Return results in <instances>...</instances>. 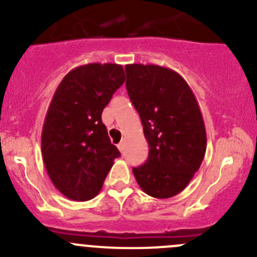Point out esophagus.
I'll use <instances>...</instances> for the list:
<instances>
[{
  "label": "esophagus",
  "instance_id": "34e87169",
  "mask_svg": "<svg viewBox=\"0 0 257 257\" xmlns=\"http://www.w3.org/2000/svg\"><path fill=\"white\" fill-rule=\"evenodd\" d=\"M118 149L120 150V152H123V150H124V143H123V142L118 144Z\"/></svg>",
  "mask_w": 257,
  "mask_h": 257
}]
</instances>
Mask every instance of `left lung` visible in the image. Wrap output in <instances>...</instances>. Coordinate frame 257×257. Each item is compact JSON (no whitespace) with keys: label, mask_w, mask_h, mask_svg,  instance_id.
<instances>
[{"label":"left lung","mask_w":257,"mask_h":257,"mask_svg":"<svg viewBox=\"0 0 257 257\" xmlns=\"http://www.w3.org/2000/svg\"><path fill=\"white\" fill-rule=\"evenodd\" d=\"M126 92L141 116L149 155L133 168L148 195L168 199L183 191L203 163L206 132L186 80L155 64H126Z\"/></svg>","instance_id":"obj_1"}]
</instances>
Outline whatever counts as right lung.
Returning a JSON list of instances; mask_svg holds the SVG:
<instances>
[{
	"instance_id": "right-lung-1",
	"label": "right lung",
	"mask_w": 257,
	"mask_h": 257,
	"mask_svg": "<svg viewBox=\"0 0 257 257\" xmlns=\"http://www.w3.org/2000/svg\"><path fill=\"white\" fill-rule=\"evenodd\" d=\"M125 80L120 64L76 67L57 87L42 128V157L53 185L66 198L85 201L102 189L114 159L102 112Z\"/></svg>"
}]
</instances>
